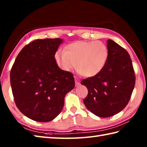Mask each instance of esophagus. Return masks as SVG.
I'll use <instances>...</instances> for the list:
<instances>
[{
	"label": "esophagus",
	"mask_w": 147,
	"mask_h": 147,
	"mask_svg": "<svg viewBox=\"0 0 147 147\" xmlns=\"http://www.w3.org/2000/svg\"><path fill=\"white\" fill-rule=\"evenodd\" d=\"M74 78H75V83L76 85H80V80L79 79H78L76 76H74Z\"/></svg>",
	"instance_id": "1"
}]
</instances>
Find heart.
<instances>
[{
	"label": "heart",
	"mask_w": 147,
	"mask_h": 147,
	"mask_svg": "<svg viewBox=\"0 0 147 147\" xmlns=\"http://www.w3.org/2000/svg\"><path fill=\"white\" fill-rule=\"evenodd\" d=\"M109 59V51L101 42H76L58 51L55 60L62 71L71 72L77 67L78 73L86 77L98 75L104 69Z\"/></svg>",
	"instance_id": "b5f03b06"
}]
</instances>
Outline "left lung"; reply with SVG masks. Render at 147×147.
<instances>
[{
  "mask_svg": "<svg viewBox=\"0 0 147 147\" xmlns=\"http://www.w3.org/2000/svg\"><path fill=\"white\" fill-rule=\"evenodd\" d=\"M109 59L100 73L83 80L88 93L84 104L100 117L116 114L125 108L135 85V75L129 54L117 43L107 40Z\"/></svg>",
  "mask_w": 147,
  "mask_h": 147,
  "instance_id": "8db88e82",
  "label": "left lung"
}]
</instances>
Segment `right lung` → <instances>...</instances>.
Returning a JSON list of instances; mask_svg holds the SVG:
<instances>
[{
  "label": "right lung",
  "mask_w": 147,
  "mask_h": 147,
  "mask_svg": "<svg viewBox=\"0 0 147 147\" xmlns=\"http://www.w3.org/2000/svg\"><path fill=\"white\" fill-rule=\"evenodd\" d=\"M61 38L38 39L24 46L12 65L11 85L21 113L33 121L49 122L61 113L64 97L74 88L73 74L59 67L55 54Z\"/></svg>",
  "instance_id": "1"
}]
</instances>
